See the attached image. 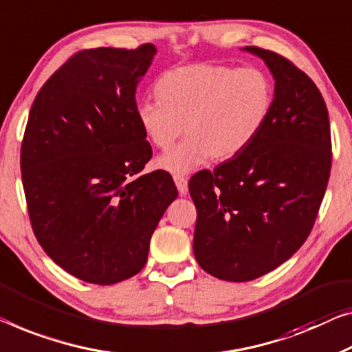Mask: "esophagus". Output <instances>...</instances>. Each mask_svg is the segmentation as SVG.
<instances>
[{"label": "esophagus", "mask_w": 352, "mask_h": 352, "mask_svg": "<svg viewBox=\"0 0 352 352\" xmlns=\"http://www.w3.org/2000/svg\"><path fill=\"white\" fill-rule=\"evenodd\" d=\"M174 182H175V186H177L178 192H180V196H186V194H188V182H186V178L182 177V175H175L174 177Z\"/></svg>", "instance_id": "esophagus-1"}]
</instances>
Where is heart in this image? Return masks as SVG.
Listing matches in <instances>:
<instances>
[{"label": "heart", "mask_w": 352, "mask_h": 352, "mask_svg": "<svg viewBox=\"0 0 352 352\" xmlns=\"http://www.w3.org/2000/svg\"><path fill=\"white\" fill-rule=\"evenodd\" d=\"M155 93L160 101H144L135 117L158 150L186 135L155 161L156 169L174 175L190 174L210 158L224 162L242 155L269 123L275 102L274 80L258 66H180L156 80Z\"/></svg>", "instance_id": "obj_1"}]
</instances>
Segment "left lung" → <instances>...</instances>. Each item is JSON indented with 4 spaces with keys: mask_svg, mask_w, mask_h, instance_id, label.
Wrapping results in <instances>:
<instances>
[{
    "mask_svg": "<svg viewBox=\"0 0 352 352\" xmlns=\"http://www.w3.org/2000/svg\"><path fill=\"white\" fill-rule=\"evenodd\" d=\"M275 80L267 126L237 158L190 182L197 208L192 251L207 274L251 281L286 262L310 235L326 192L332 144L318 87L275 52L245 47Z\"/></svg>",
    "mask_w": 352,
    "mask_h": 352,
    "instance_id": "8db88e82",
    "label": "left lung"
}]
</instances>
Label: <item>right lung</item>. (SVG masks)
<instances>
[{"mask_svg":"<svg viewBox=\"0 0 352 352\" xmlns=\"http://www.w3.org/2000/svg\"><path fill=\"white\" fill-rule=\"evenodd\" d=\"M155 55L153 44L78 52L30 110L20 169L31 226L50 259L82 281L115 285L139 274L178 196L166 172L139 175L151 146L135 88Z\"/></svg>","mask_w":352,"mask_h":352,"instance_id":"right-lung-1","label":"right lung"}]
</instances>
